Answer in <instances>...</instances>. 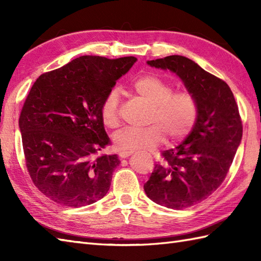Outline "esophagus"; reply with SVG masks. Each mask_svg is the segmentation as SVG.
I'll use <instances>...</instances> for the list:
<instances>
[{
  "instance_id": "1",
  "label": "esophagus",
  "mask_w": 261,
  "mask_h": 261,
  "mask_svg": "<svg viewBox=\"0 0 261 261\" xmlns=\"http://www.w3.org/2000/svg\"><path fill=\"white\" fill-rule=\"evenodd\" d=\"M132 153H134L132 151H122V152H120V158H122V159L127 158V157H130Z\"/></svg>"
}]
</instances>
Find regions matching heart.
I'll return each mask as SVG.
<instances>
[{
	"mask_svg": "<svg viewBox=\"0 0 261 261\" xmlns=\"http://www.w3.org/2000/svg\"><path fill=\"white\" fill-rule=\"evenodd\" d=\"M129 91L150 104L143 129L124 127L113 136L114 147L120 151L151 150L162 143L165 136L169 142H178L191 134L198 116V103L190 91H174L169 82L158 75L146 74L132 81ZM99 115L110 129L120 124V94L110 90L99 105Z\"/></svg>",
	"mask_w": 261,
	"mask_h": 261,
	"instance_id": "obj_1",
	"label": "heart"
}]
</instances>
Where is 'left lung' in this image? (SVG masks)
<instances>
[{"instance_id": "left-lung-1", "label": "left lung", "mask_w": 261, "mask_h": 261, "mask_svg": "<svg viewBox=\"0 0 261 261\" xmlns=\"http://www.w3.org/2000/svg\"><path fill=\"white\" fill-rule=\"evenodd\" d=\"M178 75L195 95L198 116L179 146L162 152L145 184L147 196L168 208L181 210L204 201L225 179L242 138V121L226 83L193 60L173 55L148 62Z\"/></svg>"}]
</instances>
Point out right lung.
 <instances>
[{
	"label": "right lung",
	"instance_id": "right-lung-1",
	"mask_svg": "<svg viewBox=\"0 0 261 261\" xmlns=\"http://www.w3.org/2000/svg\"><path fill=\"white\" fill-rule=\"evenodd\" d=\"M136 60L82 56L32 85L19 118L25 166L55 203L81 207L107 195L120 160L98 154L110 142L99 105Z\"/></svg>",
	"mask_w": 261,
	"mask_h": 261
}]
</instances>
